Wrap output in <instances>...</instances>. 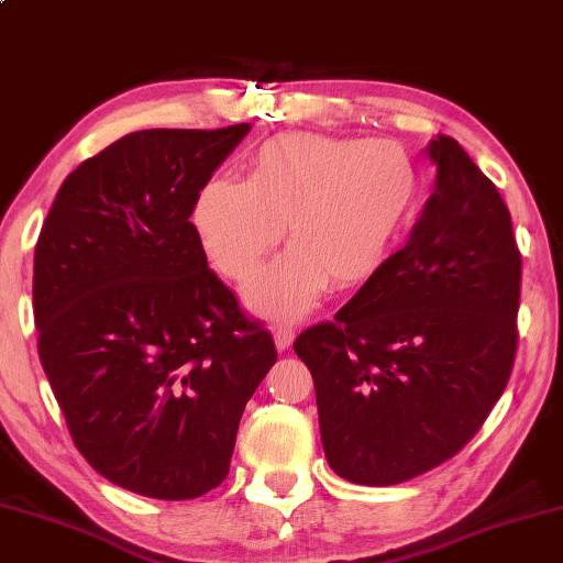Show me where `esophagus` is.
<instances>
[{"label": "esophagus", "instance_id": "esophagus-1", "mask_svg": "<svg viewBox=\"0 0 563 563\" xmlns=\"http://www.w3.org/2000/svg\"><path fill=\"white\" fill-rule=\"evenodd\" d=\"M272 334H274V344H276V349H279V352H287V349L291 346V342H294V331L289 329V327H274L272 329Z\"/></svg>", "mask_w": 563, "mask_h": 563}]
</instances>
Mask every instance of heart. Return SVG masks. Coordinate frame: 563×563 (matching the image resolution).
I'll use <instances>...</instances> for the list:
<instances>
[{"label": "heart", "instance_id": "1", "mask_svg": "<svg viewBox=\"0 0 563 563\" xmlns=\"http://www.w3.org/2000/svg\"><path fill=\"white\" fill-rule=\"evenodd\" d=\"M419 169L401 144L289 132L249 156L244 181L211 177L191 205L209 264L246 284L279 229L289 252L246 291L254 311L297 319L329 289L372 282L419 205Z\"/></svg>", "mask_w": 563, "mask_h": 563}]
</instances>
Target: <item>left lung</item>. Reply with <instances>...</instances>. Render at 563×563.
Segmentation results:
<instances>
[{
    "mask_svg": "<svg viewBox=\"0 0 563 563\" xmlns=\"http://www.w3.org/2000/svg\"><path fill=\"white\" fill-rule=\"evenodd\" d=\"M409 242L294 352L314 376L321 444L352 484L391 486L466 446L516 356L521 254L494 181L439 134Z\"/></svg>",
    "mask_w": 563,
    "mask_h": 563,
    "instance_id": "obj_1",
    "label": "left lung"
}]
</instances>
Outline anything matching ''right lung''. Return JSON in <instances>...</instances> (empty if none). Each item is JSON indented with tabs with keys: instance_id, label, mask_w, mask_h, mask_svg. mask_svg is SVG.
I'll use <instances>...</instances> for the list:
<instances>
[{
	"instance_id": "1",
	"label": "right lung",
	"mask_w": 563,
	"mask_h": 563,
	"mask_svg": "<svg viewBox=\"0 0 563 563\" xmlns=\"http://www.w3.org/2000/svg\"><path fill=\"white\" fill-rule=\"evenodd\" d=\"M249 129L122 136L62 181L34 249L36 346L74 444L150 499L224 482L246 401L276 362L189 221Z\"/></svg>"
}]
</instances>
